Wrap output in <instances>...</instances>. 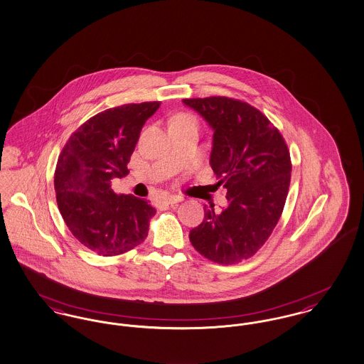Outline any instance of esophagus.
Wrapping results in <instances>:
<instances>
[{"mask_svg":"<svg viewBox=\"0 0 364 364\" xmlns=\"http://www.w3.org/2000/svg\"><path fill=\"white\" fill-rule=\"evenodd\" d=\"M182 198L179 197V196H166V197H163V201L166 203V204H176V203H179Z\"/></svg>","mask_w":364,"mask_h":364,"instance_id":"34e87169","label":"esophagus"}]
</instances>
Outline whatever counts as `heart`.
Masks as SVG:
<instances>
[{
	"label": "heart",
	"instance_id": "heart-1",
	"mask_svg": "<svg viewBox=\"0 0 364 364\" xmlns=\"http://www.w3.org/2000/svg\"><path fill=\"white\" fill-rule=\"evenodd\" d=\"M178 117H191V116H189V115H181V116H178Z\"/></svg>",
	"mask_w": 364,
	"mask_h": 364
}]
</instances>
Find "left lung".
<instances>
[{
    "instance_id": "left-lung-1",
    "label": "left lung",
    "mask_w": 364,
    "mask_h": 364,
    "mask_svg": "<svg viewBox=\"0 0 364 364\" xmlns=\"http://www.w3.org/2000/svg\"><path fill=\"white\" fill-rule=\"evenodd\" d=\"M213 130L210 164L228 207H204L191 245L219 264L253 256L277 226L287 201L291 163L287 142L259 109L228 97L185 98Z\"/></svg>"
}]
</instances>
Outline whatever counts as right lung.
Here are the masks:
<instances>
[{
    "label": "right lung",
    "mask_w": 364,
    "mask_h": 364,
    "mask_svg": "<svg viewBox=\"0 0 364 364\" xmlns=\"http://www.w3.org/2000/svg\"><path fill=\"white\" fill-rule=\"evenodd\" d=\"M161 102L126 104L83 123L58 156L55 191L73 235L100 256H116L142 244L156 210L148 200L116 194L114 178L129 173L145 122Z\"/></svg>",
    "instance_id": "right-lung-1"
}]
</instances>
